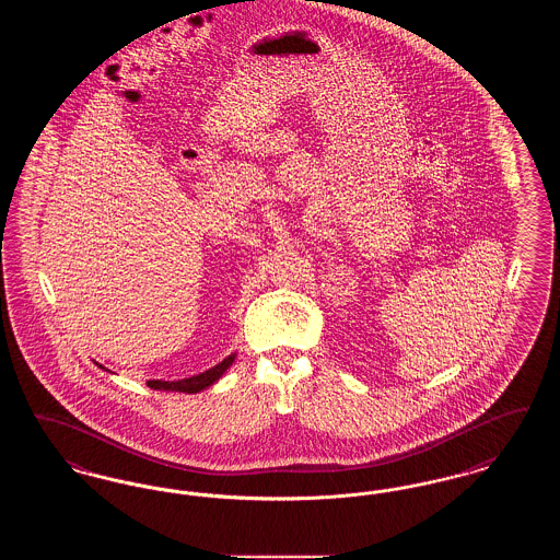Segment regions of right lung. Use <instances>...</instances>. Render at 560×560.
I'll return each instance as SVG.
<instances>
[{
  "instance_id": "add662e5",
  "label": "right lung",
  "mask_w": 560,
  "mask_h": 560,
  "mask_svg": "<svg viewBox=\"0 0 560 560\" xmlns=\"http://www.w3.org/2000/svg\"><path fill=\"white\" fill-rule=\"evenodd\" d=\"M237 352L229 354L224 361H220L218 365H213L212 370L208 372L197 373V375H190V377H183V380H149L147 386L153 388V390H167V393H187V395H195V393H201L206 390L208 386H212L213 382H218L224 372L233 365ZM98 365V363H96ZM103 368V365H98ZM105 370V368H103Z\"/></svg>"
}]
</instances>
